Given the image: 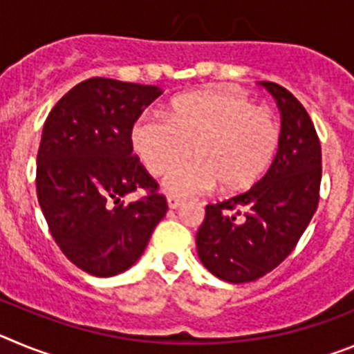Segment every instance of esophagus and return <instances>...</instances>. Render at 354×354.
<instances>
[{
	"label": "esophagus",
	"mask_w": 354,
	"mask_h": 354,
	"mask_svg": "<svg viewBox=\"0 0 354 354\" xmlns=\"http://www.w3.org/2000/svg\"><path fill=\"white\" fill-rule=\"evenodd\" d=\"M167 204H168V207H170V209H179L180 205L184 204V202L180 198H177V196H168Z\"/></svg>",
	"instance_id": "obj_1"
}]
</instances>
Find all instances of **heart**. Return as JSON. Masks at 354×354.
Masks as SVG:
<instances>
[{"label": "heart", "instance_id": "1", "mask_svg": "<svg viewBox=\"0 0 354 354\" xmlns=\"http://www.w3.org/2000/svg\"><path fill=\"white\" fill-rule=\"evenodd\" d=\"M280 129L273 113L228 90H198L175 97L167 117L143 113L131 127V143L154 175L189 153L196 158L168 171L162 189L177 198L248 189L273 162Z\"/></svg>", "mask_w": 354, "mask_h": 354}]
</instances>
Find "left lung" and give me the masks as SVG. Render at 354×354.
I'll return each mask as SVG.
<instances>
[{"instance_id":"left-lung-1","label":"left lung","mask_w":354,"mask_h":354,"mask_svg":"<svg viewBox=\"0 0 354 354\" xmlns=\"http://www.w3.org/2000/svg\"><path fill=\"white\" fill-rule=\"evenodd\" d=\"M277 101L282 131L270 170L248 192L205 207L196 252L214 277L253 282L294 250L317 209L321 143L301 102L283 86L261 81Z\"/></svg>"}]
</instances>
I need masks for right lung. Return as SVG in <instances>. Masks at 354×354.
Returning a JSON list of instances; mask_svg holds the SVG:
<instances>
[{"instance_id":"add662e5","label":"right lung","mask_w":354,"mask_h":354,"mask_svg":"<svg viewBox=\"0 0 354 354\" xmlns=\"http://www.w3.org/2000/svg\"><path fill=\"white\" fill-rule=\"evenodd\" d=\"M162 93L152 84L90 77L46 118L37 154V196L65 257L93 277H115L142 257L167 198L136 156L131 127ZM142 187L143 199L123 196Z\"/></svg>"}]
</instances>
